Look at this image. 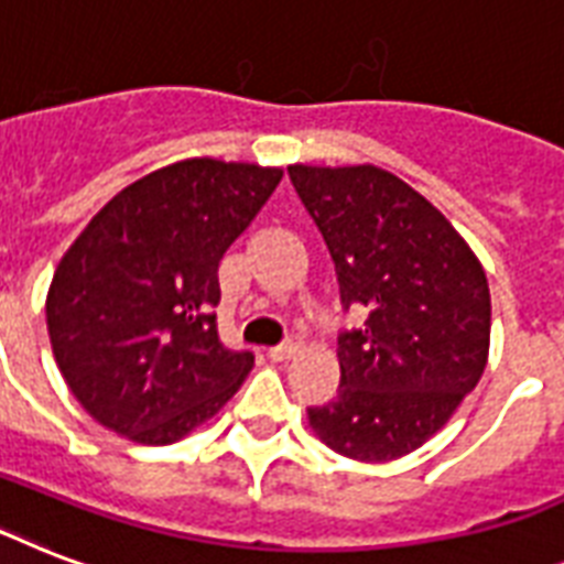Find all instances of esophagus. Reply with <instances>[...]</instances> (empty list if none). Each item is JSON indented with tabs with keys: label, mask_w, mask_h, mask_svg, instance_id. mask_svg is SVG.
Segmentation results:
<instances>
[{
	"label": "esophagus",
	"mask_w": 564,
	"mask_h": 564,
	"mask_svg": "<svg viewBox=\"0 0 564 564\" xmlns=\"http://www.w3.org/2000/svg\"><path fill=\"white\" fill-rule=\"evenodd\" d=\"M301 348L299 343V336H290L286 343L283 345H274V348H269V360L272 362H283V360H290V357H295Z\"/></svg>",
	"instance_id": "34e87169"
}]
</instances>
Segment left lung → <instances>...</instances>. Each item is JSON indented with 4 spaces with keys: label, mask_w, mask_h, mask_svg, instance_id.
<instances>
[{
    "label": "left lung",
    "mask_w": 564,
    "mask_h": 564,
    "mask_svg": "<svg viewBox=\"0 0 564 564\" xmlns=\"http://www.w3.org/2000/svg\"><path fill=\"white\" fill-rule=\"evenodd\" d=\"M334 260L343 310L339 389L307 406L330 451L386 463L421 447L471 392L489 357L491 301L480 260L454 225L377 166H290Z\"/></svg>",
    "instance_id": "obj_1"
}]
</instances>
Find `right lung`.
<instances>
[{"mask_svg":"<svg viewBox=\"0 0 564 564\" xmlns=\"http://www.w3.org/2000/svg\"><path fill=\"white\" fill-rule=\"evenodd\" d=\"M281 170L195 158L113 195L57 263L46 325L57 369L93 419L170 445L213 419L254 366L219 339V260Z\"/></svg>","mask_w":564,"mask_h":564,"instance_id":"obj_1","label":"right lung"}]
</instances>
